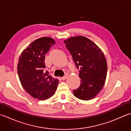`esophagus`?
<instances>
[{"instance_id": "34e87169", "label": "esophagus", "mask_w": 131, "mask_h": 131, "mask_svg": "<svg viewBox=\"0 0 131 131\" xmlns=\"http://www.w3.org/2000/svg\"><path fill=\"white\" fill-rule=\"evenodd\" d=\"M67 77H68V76L67 75H64L63 77H61V79H62V80H65L66 78H67Z\"/></svg>"}]
</instances>
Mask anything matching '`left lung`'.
I'll return each instance as SVG.
<instances>
[{"label":"left lung","mask_w":131,"mask_h":131,"mask_svg":"<svg viewBox=\"0 0 131 131\" xmlns=\"http://www.w3.org/2000/svg\"><path fill=\"white\" fill-rule=\"evenodd\" d=\"M70 52L81 79L74 95L82 100L94 98L104 86L107 75L106 60L101 49L92 41L82 36L64 41Z\"/></svg>","instance_id":"1"}]
</instances>
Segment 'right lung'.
<instances>
[{
    "instance_id": "1",
    "label": "right lung",
    "mask_w": 131,
    "mask_h": 131,
    "mask_svg": "<svg viewBox=\"0 0 131 131\" xmlns=\"http://www.w3.org/2000/svg\"><path fill=\"white\" fill-rule=\"evenodd\" d=\"M55 44L53 39L43 37L27 47L19 57L17 71L19 80L27 93L39 100H46L55 93L58 80L43 73L45 54Z\"/></svg>"
}]
</instances>
